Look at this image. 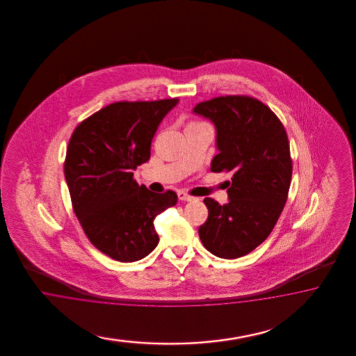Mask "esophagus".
I'll use <instances>...</instances> for the list:
<instances>
[{"instance_id":"34e87169","label":"esophagus","mask_w":356,"mask_h":356,"mask_svg":"<svg viewBox=\"0 0 356 356\" xmlns=\"http://www.w3.org/2000/svg\"><path fill=\"white\" fill-rule=\"evenodd\" d=\"M177 195H179V200H181V201H193V200H195L194 197H192V195H189L188 193H185V192H179L177 193Z\"/></svg>"}]
</instances>
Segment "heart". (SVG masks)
Returning a JSON list of instances; mask_svg holds the SVG:
<instances>
[{"mask_svg": "<svg viewBox=\"0 0 356 356\" xmlns=\"http://www.w3.org/2000/svg\"><path fill=\"white\" fill-rule=\"evenodd\" d=\"M194 124H197V122H191V124H189V125H194Z\"/></svg>", "mask_w": 356, "mask_h": 356, "instance_id": "heart-1", "label": "heart"}]
</instances>
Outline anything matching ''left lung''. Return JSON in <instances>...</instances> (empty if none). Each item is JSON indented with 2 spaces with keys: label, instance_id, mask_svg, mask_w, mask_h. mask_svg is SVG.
<instances>
[{
  "label": "left lung",
  "instance_id": "1",
  "mask_svg": "<svg viewBox=\"0 0 356 356\" xmlns=\"http://www.w3.org/2000/svg\"><path fill=\"white\" fill-rule=\"evenodd\" d=\"M193 112L216 125L219 154L211 171L234 173L228 204L204 200L209 216L198 228L200 238L216 257L238 259L268 238L287 201L292 176L287 133L254 97H214L198 103Z\"/></svg>",
  "mask_w": 356,
  "mask_h": 356
}]
</instances>
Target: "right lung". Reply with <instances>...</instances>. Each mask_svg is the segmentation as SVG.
Instances as JSON below:
<instances>
[{
	"instance_id": "1",
	"label": "right lung",
	"mask_w": 356,
	"mask_h": 356,
	"mask_svg": "<svg viewBox=\"0 0 356 356\" xmlns=\"http://www.w3.org/2000/svg\"><path fill=\"white\" fill-rule=\"evenodd\" d=\"M177 103V97L112 103L70 137L64 172L73 210L92 245L111 259L134 262L150 254L159 243L155 216L177 202L173 191L154 193L133 179Z\"/></svg>"
}]
</instances>
